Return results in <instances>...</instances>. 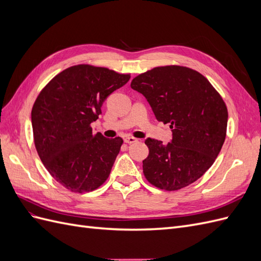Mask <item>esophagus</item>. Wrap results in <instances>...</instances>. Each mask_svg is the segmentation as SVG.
Returning a JSON list of instances; mask_svg holds the SVG:
<instances>
[{
  "label": "esophagus",
  "mask_w": 261,
  "mask_h": 261,
  "mask_svg": "<svg viewBox=\"0 0 261 261\" xmlns=\"http://www.w3.org/2000/svg\"><path fill=\"white\" fill-rule=\"evenodd\" d=\"M135 141H137V139L134 137H125L124 138V143H126V144H133V143H135Z\"/></svg>",
  "instance_id": "34e87169"
}]
</instances>
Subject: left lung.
Segmentation results:
<instances>
[{
  "label": "left lung",
  "mask_w": 261,
  "mask_h": 261,
  "mask_svg": "<svg viewBox=\"0 0 261 261\" xmlns=\"http://www.w3.org/2000/svg\"><path fill=\"white\" fill-rule=\"evenodd\" d=\"M130 87L146 97L158 121L169 123L173 139L148 138L143 161L150 184L172 192L201 177L216 161L226 136L227 108L206 77L185 66L154 67Z\"/></svg>",
  "instance_id": "left-lung-1"
}]
</instances>
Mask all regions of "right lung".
<instances>
[{"mask_svg": "<svg viewBox=\"0 0 261 261\" xmlns=\"http://www.w3.org/2000/svg\"><path fill=\"white\" fill-rule=\"evenodd\" d=\"M107 67L70 66L54 76L38 94L33 110L37 152L51 176L73 193H89L108 179L123 139L93 134L109 94L129 81Z\"/></svg>", "mask_w": 261, "mask_h": 261, "instance_id": "1", "label": "right lung"}]
</instances>
